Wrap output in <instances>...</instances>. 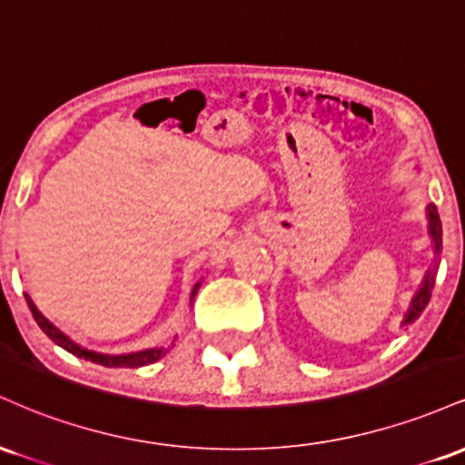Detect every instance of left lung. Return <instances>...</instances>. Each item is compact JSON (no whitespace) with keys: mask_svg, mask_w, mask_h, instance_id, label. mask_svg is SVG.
Here are the masks:
<instances>
[{"mask_svg":"<svg viewBox=\"0 0 465 465\" xmlns=\"http://www.w3.org/2000/svg\"><path fill=\"white\" fill-rule=\"evenodd\" d=\"M429 218H430V236H433L435 251L440 253V251H441V221H440V214H437L435 205L429 207ZM435 275H437V266H433V271H429V275H426V280H424V284H421L420 292L415 295V300L411 302V308L407 312V319H404V323H413L415 319H418L420 314L424 312L426 303H429V300H430V292H433Z\"/></svg>","mask_w":465,"mask_h":465,"instance_id":"1","label":"left lung"}]
</instances>
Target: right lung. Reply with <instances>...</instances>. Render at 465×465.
I'll return each instance as SVG.
<instances>
[{"mask_svg":"<svg viewBox=\"0 0 465 465\" xmlns=\"http://www.w3.org/2000/svg\"><path fill=\"white\" fill-rule=\"evenodd\" d=\"M196 291H199V286L194 288V292ZM194 292H192V295H194ZM25 302H28V306H30V311H32V317H35V322L39 323V328L44 330V332L50 336V339L54 341L56 345H61L63 350H67V351H72V354H76L78 359L98 362V365H104V367H142V365H151V362L159 361L165 354V350H157V348L143 350V351H133V354H120V356L95 354V351L83 350V348H78L76 343H72V341H69L67 336L61 332V330L54 328V325L47 322L44 314L36 311L35 303H32V300H30L28 295H25Z\"/></svg>","mask_w":465,"mask_h":465,"instance_id":"obj_1","label":"right lung"}]
</instances>
